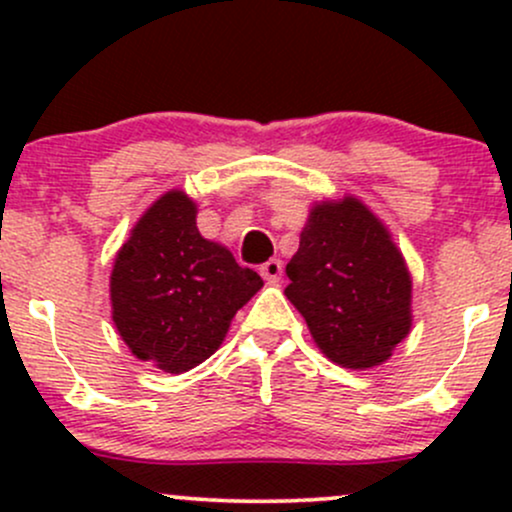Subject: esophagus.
<instances>
[{"label": "esophagus", "mask_w": 512, "mask_h": 512, "mask_svg": "<svg viewBox=\"0 0 512 512\" xmlns=\"http://www.w3.org/2000/svg\"><path fill=\"white\" fill-rule=\"evenodd\" d=\"M281 272H284V264H281V260H269L260 267V274L264 276L267 284H276V281L281 279Z\"/></svg>", "instance_id": "34e87169"}]
</instances>
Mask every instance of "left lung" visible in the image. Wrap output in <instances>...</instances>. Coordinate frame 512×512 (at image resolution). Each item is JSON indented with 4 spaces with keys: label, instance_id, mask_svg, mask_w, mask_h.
Masks as SVG:
<instances>
[{
    "label": "left lung",
    "instance_id": "obj_1",
    "mask_svg": "<svg viewBox=\"0 0 512 512\" xmlns=\"http://www.w3.org/2000/svg\"><path fill=\"white\" fill-rule=\"evenodd\" d=\"M286 276V298L337 366H380L411 330L407 262L385 223L354 195L310 207Z\"/></svg>",
    "mask_w": 512,
    "mask_h": 512
}]
</instances>
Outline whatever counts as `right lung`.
Segmentation results:
<instances>
[{
    "mask_svg": "<svg viewBox=\"0 0 512 512\" xmlns=\"http://www.w3.org/2000/svg\"><path fill=\"white\" fill-rule=\"evenodd\" d=\"M264 286L197 228V204L168 190L134 223L110 272L117 334L139 361L187 373L214 354L236 313Z\"/></svg>",
    "mask_w": 512,
    "mask_h": 512,
    "instance_id": "1",
    "label": "right lung"
}]
</instances>
